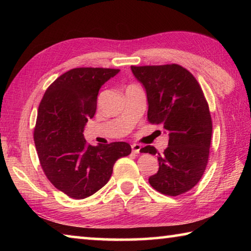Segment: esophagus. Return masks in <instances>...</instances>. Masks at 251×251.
Here are the masks:
<instances>
[{
  "label": "esophagus",
  "instance_id": "obj_1",
  "mask_svg": "<svg viewBox=\"0 0 251 251\" xmlns=\"http://www.w3.org/2000/svg\"><path fill=\"white\" fill-rule=\"evenodd\" d=\"M141 148H142L141 144H136V143H134L133 145H131V150H133V151L135 152V154H138L139 151H141Z\"/></svg>",
  "mask_w": 251,
  "mask_h": 251
}]
</instances>
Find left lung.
I'll list each match as a JSON object with an SVG mask.
<instances>
[{
	"mask_svg": "<svg viewBox=\"0 0 251 251\" xmlns=\"http://www.w3.org/2000/svg\"><path fill=\"white\" fill-rule=\"evenodd\" d=\"M130 69L146 91L148 121L168 135L164 154L151 145L141 150L157 155L159 163L158 172L148 181L168 196L188 192L203 175L211 141V117L201 87L190 72L177 64Z\"/></svg>",
	"mask_w": 251,
	"mask_h": 251,
	"instance_id": "left-lung-1",
	"label": "left lung"
}]
</instances>
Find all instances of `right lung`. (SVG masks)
I'll use <instances>...</instances> for the list:
<instances>
[{"mask_svg":"<svg viewBox=\"0 0 251 251\" xmlns=\"http://www.w3.org/2000/svg\"><path fill=\"white\" fill-rule=\"evenodd\" d=\"M120 70L79 67L50 85L42 99L34 143L49 180L67 196L84 199L109 180L114 164L129 155L128 143L91 146L84 128L94 116L100 88Z\"/></svg>","mask_w":251,"mask_h":251,"instance_id":"1","label":"right lung"}]
</instances>
